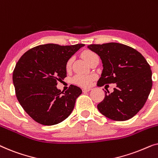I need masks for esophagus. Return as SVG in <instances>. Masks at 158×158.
Returning <instances> with one entry per match:
<instances>
[{"instance_id": "1", "label": "esophagus", "mask_w": 158, "mask_h": 158, "mask_svg": "<svg viewBox=\"0 0 158 158\" xmlns=\"http://www.w3.org/2000/svg\"><path fill=\"white\" fill-rule=\"evenodd\" d=\"M90 90H91V88H83V89L82 90H83V92L85 93V92H88V91H90Z\"/></svg>"}]
</instances>
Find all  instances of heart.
<instances>
[{
	"label": "heart",
	"mask_w": 158,
	"mask_h": 158,
	"mask_svg": "<svg viewBox=\"0 0 158 158\" xmlns=\"http://www.w3.org/2000/svg\"><path fill=\"white\" fill-rule=\"evenodd\" d=\"M97 55L94 52L86 50L83 53V57L86 62H88L93 57ZM72 64V59H70L66 63V69L69 70ZM94 80V75H76L73 78V83L75 85L83 88H88L91 85L92 82Z\"/></svg>",
	"instance_id": "heart-1"
}]
</instances>
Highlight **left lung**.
<instances>
[{
	"instance_id": "8db88e82",
	"label": "left lung",
	"mask_w": 158,
	"mask_h": 158,
	"mask_svg": "<svg viewBox=\"0 0 158 158\" xmlns=\"http://www.w3.org/2000/svg\"><path fill=\"white\" fill-rule=\"evenodd\" d=\"M102 60L98 86L116 83L114 92L98 103L99 111L115 121L132 118L144 106L152 86L150 66L141 53L119 43L90 44L88 47Z\"/></svg>"
}]
</instances>
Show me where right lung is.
Instances as JSON below:
<instances>
[{
  "label": "right lung",
  "instance_id": "right-lung-1",
  "mask_svg": "<svg viewBox=\"0 0 158 158\" xmlns=\"http://www.w3.org/2000/svg\"><path fill=\"white\" fill-rule=\"evenodd\" d=\"M84 46L39 45L26 52L17 62L13 72L16 98L23 110L39 124H57L73 111L81 89L71 85L63 93L56 85L67 76V62Z\"/></svg>",
  "mask_w": 158,
  "mask_h": 158
}]
</instances>
